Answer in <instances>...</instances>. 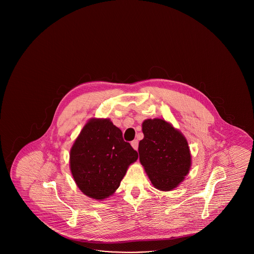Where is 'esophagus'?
Wrapping results in <instances>:
<instances>
[{"label": "esophagus", "mask_w": 254, "mask_h": 254, "mask_svg": "<svg viewBox=\"0 0 254 254\" xmlns=\"http://www.w3.org/2000/svg\"><path fill=\"white\" fill-rule=\"evenodd\" d=\"M138 145H139V142H138V140H133L132 142H131V145H132L133 148L134 149H138Z\"/></svg>", "instance_id": "34e87169"}]
</instances>
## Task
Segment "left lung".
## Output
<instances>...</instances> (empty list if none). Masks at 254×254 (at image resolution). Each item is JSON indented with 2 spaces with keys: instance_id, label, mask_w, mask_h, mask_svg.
Masks as SVG:
<instances>
[{
  "instance_id": "1",
  "label": "left lung",
  "mask_w": 254,
  "mask_h": 254,
  "mask_svg": "<svg viewBox=\"0 0 254 254\" xmlns=\"http://www.w3.org/2000/svg\"><path fill=\"white\" fill-rule=\"evenodd\" d=\"M142 129L144 139L140 141L138 150L150 181L160 190L175 189L191 165L186 138L162 119L145 120Z\"/></svg>"
}]
</instances>
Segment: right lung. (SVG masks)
Returning <instances> with one entry per match:
<instances>
[{
    "label": "right lung",
    "mask_w": 254,
    "mask_h": 254,
    "mask_svg": "<svg viewBox=\"0 0 254 254\" xmlns=\"http://www.w3.org/2000/svg\"><path fill=\"white\" fill-rule=\"evenodd\" d=\"M138 152L123 139L121 129L109 119L88 122L70 150V170L82 192L90 198H108L119 188Z\"/></svg>",
    "instance_id": "right-lung-1"
}]
</instances>
